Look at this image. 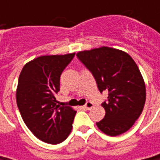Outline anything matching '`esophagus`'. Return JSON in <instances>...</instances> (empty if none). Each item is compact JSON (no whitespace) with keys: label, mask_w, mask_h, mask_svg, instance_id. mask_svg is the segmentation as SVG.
<instances>
[{"label":"esophagus","mask_w":160,"mask_h":160,"mask_svg":"<svg viewBox=\"0 0 160 160\" xmlns=\"http://www.w3.org/2000/svg\"><path fill=\"white\" fill-rule=\"evenodd\" d=\"M93 106V104H92V102H87L85 103V105H84V108H86V109H90V108H92Z\"/></svg>","instance_id":"obj_1"}]
</instances>
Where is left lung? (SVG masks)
<instances>
[{"label": "left lung", "instance_id": "1", "mask_svg": "<svg viewBox=\"0 0 160 160\" xmlns=\"http://www.w3.org/2000/svg\"><path fill=\"white\" fill-rule=\"evenodd\" d=\"M78 59L92 73L98 89L108 92L102 103L106 114L96 123L99 129L110 136L129 130L138 119L146 100L143 78L129 54L109 47L80 52Z\"/></svg>", "mask_w": 160, "mask_h": 160}]
</instances>
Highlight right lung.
I'll return each mask as SVG.
<instances>
[{
  "mask_svg": "<svg viewBox=\"0 0 160 160\" xmlns=\"http://www.w3.org/2000/svg\"><path fill=\"white\" fill-rule=\"evenodd\" d=\"M74 57L75 53L38 57L24 66L18 77L16 98L22 118L34 136L47 143L62 142L72 129L77 111L57 105L55 96L61 73Z\"/></svg>",
  "mask_w": 160,
  "mask_h": 160,
  "instance_id": "right-lung-1",
  "label": "right lung"
}]
</instances>
